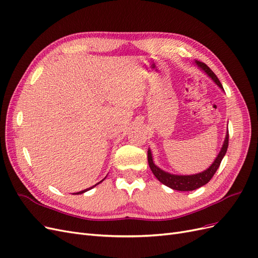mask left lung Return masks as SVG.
<instances>
[{
	"label": "left lung",
	"mask_w": 258,
	"mask_h": 258,
	"mask_svg": "<svg viewBox=\"0 0 258 258\" xmlns=\"http://www.w3.org/2000/svg\"><path fill=\"white\" fill-rule=\"evenodd\" d=\"M196 63L202 70H204V71L211 77V79H212L215 82V84L218 86V87L222 88L224 90L220 80L217 79V76L213 73L212 70H211L206 63H204V62L196 61ZM228 140H229V135H228V132H227L222 150H221L220 154L217 155V157L214 160V162L206 171H204V172H201V173H198V174H194V175H174V174H170L168 172H165V171L159 169L153 162L152 153H151L150 150L147 151L148 165H150V168L152 170V172L154 173V175L156 177H157L158 181L161 182L162 184H165L166 186L170 187V188L175 189V190H181V191L195 190V189L199 188V187L206 185L210 181V179L213 177V175L215 174L216 170L218 169V167H220L226 152H227Z\"/></svg>",
	"instance_id": "obj_1"
}]
</instances>
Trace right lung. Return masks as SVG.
Instances as JSON below:
<instances>
[{"label":"right lung","instance_id":"add662e5","mask_svg":"<svg viewBox=\"0 0 258 258\" xmlns=\"http://www.w3.org/2000/svg\"><path fill=\"white\" fill-rule=\"evenodd\" d=\"M101 182H102V181H101ZM98 184H100V182L99 183H97L96 185H98ZM96 185H93L92 187H95ZM92 187H90V188H87V189H85V190H82V191H79V192H76V195H79V194H83V192H85V191H87V190H89V189H91L92 188Z\"/></svg>","mask_w":258,"mask_h":258}]
</instances>
